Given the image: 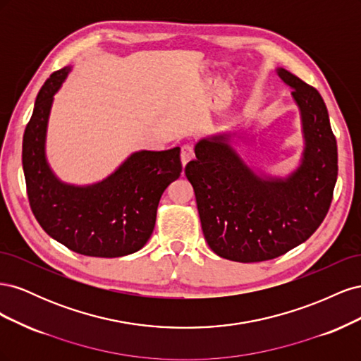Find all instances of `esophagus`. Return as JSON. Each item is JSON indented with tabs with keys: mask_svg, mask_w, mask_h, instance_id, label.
I'll use <instances>...</instances> for the list:
<instances>
[{
	"mask_svg": "<svg viewBox=\"0 0 361 361\" xmlns=\"http://www.w3.org/2000/svg\"><path fill=\"white\" fill-rule=\"evenodd\" d=\"M194 158V150L190 145H185L182 146V150H180V161H182V166L185 167L187 166V162L191 161Z\"/></svg>",
	"mask_w": 361,
	"mask_h": 361,
	"instance_id": "esophagus-1",
	"label": "esophagus"
}]
</instances>
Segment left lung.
Listing matches in <instances>:
<instances>
[{"label":"left lung","mask_w":361,"mask_h":361,"mask_svg":"<svg viewBox=\"0 0 361 361\" xmlns=\"http://www.w3.org/2000/svg\"><path fill=\"white\" fill-rule=\"evenodd\" d=\"M298 106L304 150L286 178L259 174L233 147L238 133L199 140L185 167L207 245L220 257L262 262L302 244L330 209L337 180V145L319 92L289 71L276 69Z\"/></svg>","instance_id":"obj_1"}]
</instances>
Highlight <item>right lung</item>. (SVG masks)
<instances>
[{
    "label": "right lung",
    "mask_w": 361,
    "mask_h": 361,
    "mask_svg": "<svg viewBox=\"0 0 361 361\" xmlns=\"http://www.w3.org/2000/svg\"><path fill=\"white\" fill-rule=\"evenodd\" d=\"M71 68L54 72L40 89L23 141L27 194L36 220L64 247L92 257H120L143 248L154 232L162 192L180 176V147L138 150L92 185L60 180L47 159L54 94Z\"/></svg>",
    "instance_id": "1"
}]
</instances>
